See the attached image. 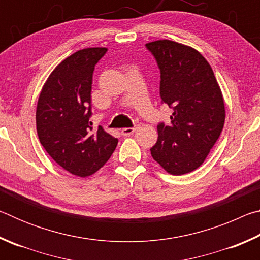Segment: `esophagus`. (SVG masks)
Masks as SVG:
<instances>
[{"instance_id": "esophagus-1", "label": "esophagus", "mask_w": 260, "mask_h": 260, "mask_svg": "<svg viewBox=\"0 0 260 260\" xmlns=\"http://www.w3.org/2000/svg\"><path fill=\"white\" fill-rule=\"evenodd\" d=\"M138 129V127L134 126V127H126V128H122L121 129V134L124 136H128V135H132L134 133V132Z\"/></svg>"}]
</instances>
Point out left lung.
<instances>
[{
  "instance_id": "1",
  "label": "left lung",
  "mask_w": 260,
  "mask_h": 260,
  "mask_svg": "<svg viewBox=\"0 0 260 260\" xmlns=\"http://www.w3.org/2000/svg\"><path fill=\"white\" fill-rule=\"evenodd\" d=\"M147 49L160 70V98L173 113L171 124L157 126L151 156L166 172L181 175L203 164L225 124V102L203 56L171 40L149 42Z\"/></svg>"
}]
</instances>
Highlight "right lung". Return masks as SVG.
<instances>
[{
    "mask_svg": "<svg viewBox=\"0 0 260 260\" xmlns=\"http://www.w3.org/2000/svg\"><path fill=\"white\" fill-rule=\"evenodd\" d=\"M107 50L86 48L60 61L38 101L35 118L42 147L59 166L81 178L99 171L118 144L101 126L93 131L89 121L93 72Z\"/></svg>",
    "mask_w": 260,
    "mask_h": 260,
    "instance_id": "add662e5",
    "label": "right lung"
}]
</instances>
